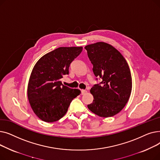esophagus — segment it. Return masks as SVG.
Instances as JSON below:
<instances>
[{
	"instance_id": "esophagus-1",
	"label": "esophagus",
	"mask_w": 160,
	"mask_h": 160,
	"mask_svg": "<svg viewBox=\"0 0 160 160\" xmlns=\"http://www.w3.org/2000/svg\"><path fill=\"white\" fill-rule=\"evenodd\" d=\"M87 93V91L85 89H82L81 90V94L82 95H85Z\"/></svg>"
}]
</instances>
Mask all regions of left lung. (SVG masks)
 <instances>
[{
    "label": "left lung",
    "instance_id": "8db88e82",
    "mask_svg": "<svg viewBox=\"0 0 160 160\" xmlns=\"http://www.w3.org/2000/svg\"><path fill=\"white\" fill-rule=\"evenodd\" d=\"M85 48L94 74L101 80L91 88L94 99L88 107L100 117H112L122 110L130 98L132 87L130 67L122 55L110 44L98 42Z\"/></svg>",
    "mask_w": 160,
    "mask_h": 160
}]
</instances>
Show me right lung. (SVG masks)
Returning a JSON list of instances; mask_svg holds the SVG:
<instances>
[{
	"instance_id": "1",
	"label": "right lung",
	"mask_w": 160,
	"mask_h": 160,
	"mask_svg": "<svg viewBox=\"0 0 160 160\" xmlns=\"http://www.w3.org/2000/svg\"><path fill=\"white\" fill-rule=\"evenodd\" d=\"M82 47H59L41 57L32 71L28 98L33 112L47 122L60 120L80 91L63 86L61 79L69 74L71 62Z\"/></svg>"
}]
</instances>
